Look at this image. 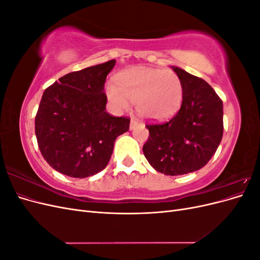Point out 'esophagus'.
Returning a JSON list of instances; mask_svg holds the SVG:
<instances>
[{
    "label": "esophagus",
    "instance_id": "obj_1",
    "mask_svg": "<svg viewBox=\"0 0 260 260\" xmlns=\"http://www.w3.org/2000/svg\"><path fill=\"white\" fill-rule=\"evenodd\" d=\"M139 124H140V122L137 119H135V118H132L131 121H130V129L131 130L132 129H136Z\"/></svg>",
    "mask_w": 260,
    "mask_h": 260
}]
</instances>
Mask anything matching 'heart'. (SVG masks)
<instances>
[{"label": "heart", "mask_w": 260, "mask_h": 260, "mask_svg": "<svg viewBox=\"0 0 260 260\" xmlns=\"http://www.w3.org/2000/svg\"><path fill=\"white\" fill-rule=\"evenodd\" d=\"M116 84L108 82L107 99L118 111L136 104L137 112L148 120H164L178 112L183 99V85L172 70L139 67L117 77Z\"/></svg>", "instance_id": "obj_1"}]
</instances>
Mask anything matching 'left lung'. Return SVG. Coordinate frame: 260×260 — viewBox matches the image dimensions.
Returning a JSON list of instances; mask_svg holds the SVG:
<instances>
[{
	"label": "left lung",
	"instance_id": "left-lung-1",
	"mask_svg": "<svg viewBox=\"0 0 260 260\" xmlns=\"http://www.w3.org/2000/svg\"><path fill=\"white\" fill-rule=\"evenodd\" d=\"M172 69L182 81V105L168 121L146 124L143 153L155 170L179 176L201 169L216 153L223 135V104L202 78Z\"/></svg>",
	"mask_w": 260,
	"mask_h": 260
}]
</instances>
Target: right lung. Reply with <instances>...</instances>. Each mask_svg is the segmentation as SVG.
<instances>
[{
	"mask_svg": "<svg viewBox=\"0 0 260 260\" xmlns=\"http://www.w3.org/2000/svg\"><path fill=\"white\" fill-rule=\"evenodd\" d=\"M115 59L65 75L45 89L36 115L43 158L72 178L91 177L111 159L114 143L130 119L106 111L104 84Z\"/></svg>",
	"mask_w": 260,
	"mask_h": 260,
	"instance_id": "1",
	"label": "right lung"
}]
</instances>
